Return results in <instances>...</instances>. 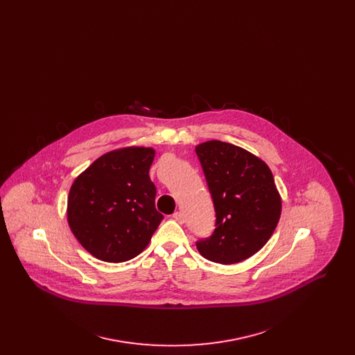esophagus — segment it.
I'll return each instance as SVG.
<instances>
[{"label":"esophagus","mask_w":355,"mask_h":355,"mask_svg":"<svg viewBox=\"0 0 355 355\" xmlns=\"http://www.w3.org/2000/svg\"><path fill=\"white\" fill-rule=\"evenodd\" d=\"M173 218H174V220H177L178 223H184L185 222V216L181 211H175L173 214Z\"/></svg>","instance_id":"obj_1"}]
</instances>
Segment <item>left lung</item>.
Returning a JSON list of instances; mask_svg holds the SVG:
<instances>
[{
  "mask_svg": "<svg viewBox=\"0 0 355 355\" xmlns=\"http://www.w3.org/2000/svg\"><path fill=\"white\" fill-rule=\"evenodd\" d=\"M214 210L216 229L200 239L203 258L238 263L259 252L281 217L282 201L269 166L250 152L222 141L196 146Z\"/></svg>",
  "mask_w": 355,
  "mask_h": 355,
  "instance_id": "obj_1",
  "label": "left lung"
}]
</instances>
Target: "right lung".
Segmentation results:
<instances>
[{"mask_svg":"<svg viewBox=\"0 0 355 355\" xmlns=\"http://www.w3.org/2000/svg\"><path fill=\"white\" fill-rule=\"evenodd\" d=\"M155 150L130 146L106 153L70 187L71 233L93 257L119 263L141 253L164 216L155 209L149 170Z\"/></svg>","mask_w":355,"mask_h":355,"instance_id":"right-lung-1","label":"right lung"}]
</instances>
